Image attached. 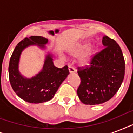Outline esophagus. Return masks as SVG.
<instances>
[{
  "label": "esophagus",
  "mask_w": 133,
  "mask_h": 133,
  "mask_svg": "<svg viewBox=\"0 0 133 133\" xmlns=\"http://www.w3.org/2000/svg\"><path fill=\"white\" fill-rule=\"evenodd\" d=\"M68 70L70 73H75V72H76V70H75L73 67L70 66V65H69L68 66Z\"/></svg>",
  "instance_id": "34e87169"
}]
</instances>
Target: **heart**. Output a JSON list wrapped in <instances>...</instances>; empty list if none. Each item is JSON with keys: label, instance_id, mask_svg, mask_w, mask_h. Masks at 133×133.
Masks as SVG:
<instances>
[{"label": "heart", "instance_id": "obj_1", "mask_svg": "<svg viewBox=\"0 0 133 133\" xmlns=\"http://www.w3.org/2000/svg\"><path fill=\"white\" fill-rule=\"evenodd\" d=\"M89 48V43H84L82 44L79 45L77 47L75 48L73 50H72L70 52V54L71 56H75V57H77V56H81V54H83V52H85V50H88ZM95 52V50L94 49H90L88 51V52L85 54V55L83 56V58L81 60V64L83 65H88L90 61L92 56L94 54Z\"/></svg>", "mask_w": 133, "mask_h": 133}]
</instances>
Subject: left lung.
Returning <instances> with one entry per match:
<instances>
[{"instance_id": "1", "label": "left lung", "mask_w": 133, "mask_h": 133, "mask_svg": "<svg viewBox=\"0 0 133 133\" xmlns=\"http://www.w3.org/2000/svg\"><path fill=\"white\" fill-rule=\"evenodd\" d=\"M102 43L105 48L93 56L90 66L78 68L81 83L77 95L86 105L101 104L110 100L124 80L125 61L119 45L107 36L103 37Z\"/></svg>"}]
</instances>
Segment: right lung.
<instances>
[{
	"label": "right lung",
	"mask_w": 133,
	"mask_h": 133,
	"mask_svg": "<svg viewBox=\"0 0 133 133\" xmlns=\"http://www.w3.org/2000/svg\"><path fill=\"white\" fill-rule=\"evenodd\" d=\"M48 40L45 37L32 36L24 38L18 43L11 54L9 64L10 84L16 94L25 101L31 103H40L51 100L62 82L69 75L68 67L62 68L54 66L51 54H48L43 69L32 78H26L18 70L20 56L25 48L37 45L45 48Z\"/></svg>",
	"instance_id": "right-lung-1"
}]
</instances>
